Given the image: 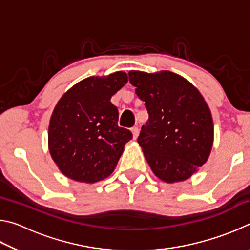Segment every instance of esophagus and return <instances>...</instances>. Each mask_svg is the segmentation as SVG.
<instances>
[{"label":"esophagus","instance_id":"1","mask_svg":"<svg viewBox=\"0 0 250 250\" xmlns=\"http://www.w3.org/2000/svg\"><path fill=\"white\" fill-rule=\"evenodd\" d=\"M131 131H132L133 139H137L138 135H139V128H138V126H133V128L131 129Z\"/></svg>","mask_w":250,"mask_h":250}]
</instances>
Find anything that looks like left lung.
I'll return each instance as SVG.
<instances>
[{
  "mask_svg": "<svg viewBox=\"0 0 250 250\" xmlns=\"http://www.w3.org/2000/svg\"><path fill=\"white\" fill-rule=\"evenodd\" d=\"M149 119L138 142L154 174L173 183L191 177L208 159L214 139L208 105L193 84L171 71H129Z\"/></svg>",
  "mask_w": 250,
  "mask_h": 250,
  "instance_id": "1",
  "label": "left lung"
}]
</instances>
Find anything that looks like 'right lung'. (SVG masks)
<instances>
[{
    "mask_svg": "<svg viewBox=\"0 0 250 250\" xmlns=\"http://www.w3.org/2000/svg\"><path fill=\"white\" fill-rule=\"evenodd\" d=\"M126 83L124 71L88 77L57 103L49 122L48 147L67 177L96 183L115 170L132 133L118 125L119 112L110 99Z\"/></svg>",
    "mask_w": 250,
    "mask_h": 250,
    "instance_id": "add662e5",
    "label": "right lung"
}]
</instances>
